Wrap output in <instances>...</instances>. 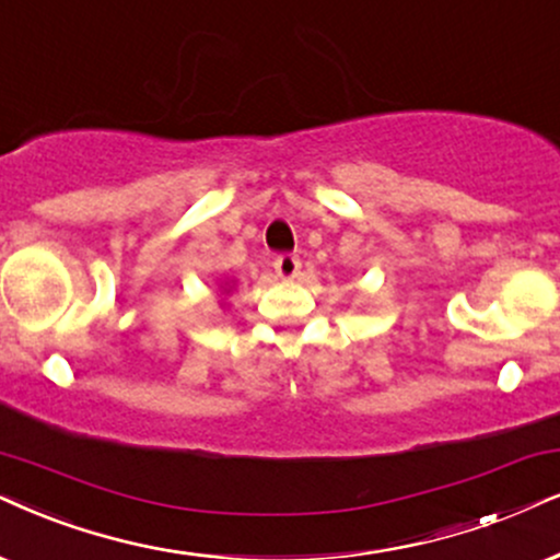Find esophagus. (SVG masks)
Here are the masks:
<instances>
[{"label": "esophagus", "mask_w": 560, "mask_h": 560, "mask_svg": "<svg viewBox=\"0 0 560 560\" xmlns=\"http://www.w3.org/2000/svg\"><path fill=\"white\" fill-rule=\"evenodd\" d=\"M300 256H292V253H284V256H279L273 260V268L276 273L281 276V279H294L296 273H300Z\"/></svg>", "instance_id": "1"}]
</instances>
